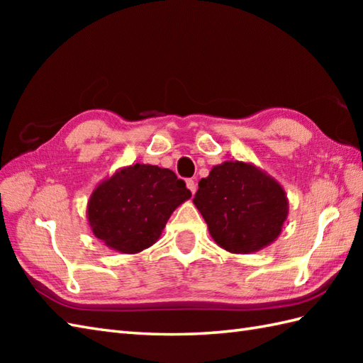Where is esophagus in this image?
Masks as SVG:
<instances>
[{
    "instance_id": "34e87169",
    "label": "esophagus",
    "mask_w": 363,
    "mask_h": 363,
    "mask_svg": "<svg viewBox=\"0 0 363 363\" xmlns=\"http://www.w3.org/2000/svg\"><path fill=\"white\" fill-rule=\"evenodd\" d=\"M186 186H187V189L191 191V195H195V191H196V182H195L194 179H187V181H186Z\"/></svg>"
}]
</instances>
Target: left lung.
I'll list each match as a JSON object with an SVG mask.
<instances>
[{"label": "left lung", "mask_w": 363, "mask_h": 363, "mask_svg": "<svg viewBox=\"0 0 363 363\" xmlns=\"http://www.w3.org/2000/svg\"><path fill=\"white\" fill-rule=\"evenodd\" d=\"M194 204L220 248L251 254L272 245L289 217V199L273 176L251 162L226 160L198 182Z\"/></svg>", "instance_id": "obj_1"}]
</instances>
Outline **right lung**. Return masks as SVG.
<instances>
[{"label":"right lung","instance_id":"right-lung-1","mask_svg":"<svg viewBox=\"0 0 363 363\" xmlns=\"http://www.w3.org/2000/svg\"><path fill=\"white\" fill-rule=\"evenodd\" d=\"M186 182L168 168L134 164L118 168L91 191L87 221L107 248L135 254L156 243L176 207L190 199Z\"/></svg>","mask_w":363,"mask_h":363}]
</instances>
